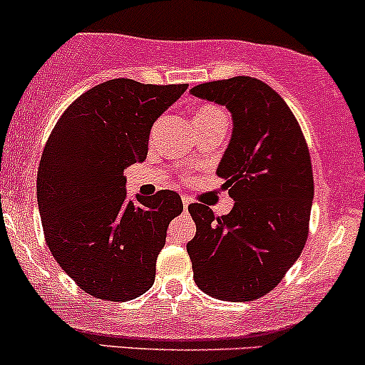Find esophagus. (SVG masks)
I'll return each instance as SVG.
<instances>
[{
  "mask_svg": "<svg viewBox=\"0 0 365 365\" xmlns=\"http://www.w3.org/2000/svg\"><path fill=\"white\" fill-rule=\"evenodd\" d=\"M182 202H183V207H185V211L189 210V204L192 202L190 197H187V195H182Z\"/></svg>",
  "mask_w": 365,
  "mask_h": 365,
  "instance_id": "1",
  "label": "esophagus"
}]
</instances>
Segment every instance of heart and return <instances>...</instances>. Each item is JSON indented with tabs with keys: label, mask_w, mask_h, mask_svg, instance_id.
Wrapping results in <instances>:
<instances>
[{
	"label": "heart",
	"mask_w": 365,
	"mask_h": 365,
	"mask_svg": "<svg viewBox=\"0 0 365 365\" xmlns=\"http://www.w3.org/2000/svg\"><path fill=\"white\" fill-rule=\"evenodd\" d=\"M218 114H222V110H220L218 107L202 106V107H199L197 112H195L194 119H210V118H213V115H218Z\"/></svg>",
	"instance_id": "b5f03b06"
}]
</instances>
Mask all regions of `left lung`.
<instances>
[{
  "instance_id": "1",
  "label": "left lung",
  "mask_w": 365,
  "mask_h": 365,
  "mask_svg": "<svg viewBox=\"0 0 365 365\" xmlns=\"http://www.w3.org/2000/svg\"><path fill=\"white\" fill-rule=\"evenodd\" d=\"M232 112L234 131L218 176L235 204L216 216L194 202L187 244L199 289L223 302L265 296L299 258L308 239L314 173L303 131L282 97L250 76L190 90Z\"/></svg>"
}]
</instances>
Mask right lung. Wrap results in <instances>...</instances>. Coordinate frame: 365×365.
<instances>
[{
  "instance_id": "1",
  "label": "right lung",
  "mask_w": 365,
  "mask_h": 365,
  "mask_svg": "<svg viewBox=\"0 0 365 365\" xmlns=\"http://www.w3.org/2000/svg\"><path fill=\"white\" fill-rule=\"evenodd\" d=\"M189 85L100 83L63 110L38 168L45 241L88 294L130 302L149 291L180 195L159 190L128 201L124 170L147 158L150 128Z\"/></svg>"
}]
</instances>
